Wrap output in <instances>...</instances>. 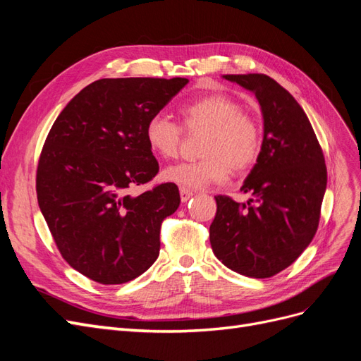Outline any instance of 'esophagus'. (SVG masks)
<instances>
[{"instance_id":"1","label":"esophagus","mask_w":361,"mask_h":361,"mask_svg":"<svg viewBox=\"0 0 361 361\" xmlns=\"http://www.w3.org/2000/svg\"><path fill=\"white\" fill-rule=\"evenodd\" d=\"M179 192H180V200L182 202H188L191 197H192V191L191 190H188V188H180L179 190Z\"/></svg>"}]
</instances>
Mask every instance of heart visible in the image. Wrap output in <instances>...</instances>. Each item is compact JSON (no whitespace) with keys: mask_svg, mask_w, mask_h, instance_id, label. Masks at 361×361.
<instances>
[{"mask_svg":"<svg viewBox=\"0 0 361 361\" xmlns=\"http://www.w3.org/2000/svg\"><path fill=\"white\" fill-rule=\"evenodd\" d=\"M182 125L188 133L204 135L199 161L173 164L162 171L167 182L183 188H204L224 182L231 171L244 174L256 166L260 157L262 128L255 116L243 111V105L224 93H209L185 102L179 108ZM183 128L167 116H152L145 128L149 149L159 158L178 157Z\"/></svg>","mask_w":361,"mask_h":361,"instance_id":"heart-1","label":"heart"}]
</instances>
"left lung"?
Wrapping results in <instances>:
<instances>
[{"label":"left lung","mask_w":361,"mask_h":361,"mask_svg":"<svg viewBox=\"0 0 361 361\" xmlns=\"http://www.w3.org/2000/svg\"><path fill=\"white\" fill-rule=\"evenodd\" d=\"M253 92L264 114V145L241 191L247 203L215 195L214 255L232 271L268 279L292 265L318 231L326 167L318 138L293 96L264 73L224 75Z\"/></svg>","instance_id":"obj_1"}]
</instances>
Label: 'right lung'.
<instances>
[{"label": "right lung", "mask_w": 361, "mask_h": 361, "mask_svg": "<svg viewBox=\"0 0 361 361\" xmlns=\"http://www.w3.org/2000/svg\"><path fill=\"white\" fill-rule=\"evenodd\" d=\"M187 78H104L54 122L36 174L39 207L68 264L101 285L141 276L159 256L164 218L179 207L174 183L129 190L159 170L145 128Z\"/></svg>", "instance_id": "obj_1"}]
</instances>
